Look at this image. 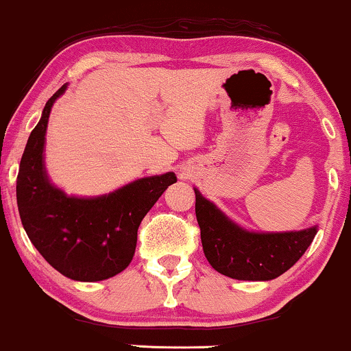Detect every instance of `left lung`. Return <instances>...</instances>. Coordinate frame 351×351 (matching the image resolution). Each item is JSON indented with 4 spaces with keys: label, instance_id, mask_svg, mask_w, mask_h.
<instances>
[{
    "label": "left lung",
    "instance_id": "1",
    "mask_svg": "<svg viewBox=\"0 0 351 351\" xmlns=\"http://www.w3.org/2000/svg\"><path fill=\"white\" fill-rule=\"evenodd\" d=\"M195 196L204 256L214 270L233 280H275L304 256L318 232L316 225L294 232H249L206 199L198 189Z\"/></svg>",
    "mask_w": 351,
    "mask_h": 351
}]
</instances>
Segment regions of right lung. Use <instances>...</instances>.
Masks as SVG:
<instances>
[{
  "mask_svg": "<svg viewBox=\"0 0 351 351\" xmlns=\"http://www.w3.org/2000/svg\"><path fill=\"white\" fill-rule=\"evenodd\" d=\"M66 84L46 102L28 137L17 176V206L23 228L51 267L75 281H102L131 263L137 230L174 172L143 177L94 198L66 196L47 179L45 141L52 105Z\"/></svg>",
  "mask_w": 351,
  "mask_h": 351,
  "instance_id": "1",
  "label": "right lung"
}]
</instances>
